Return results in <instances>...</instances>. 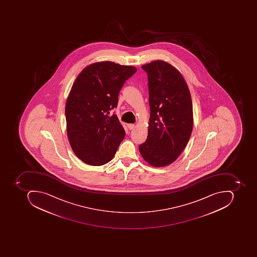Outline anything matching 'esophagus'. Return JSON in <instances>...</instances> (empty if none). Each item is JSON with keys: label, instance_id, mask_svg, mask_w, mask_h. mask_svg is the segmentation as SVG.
I'll return each mask as SVG.
<instances>
[{"label": "esophagus", "instance_id": "obj_1", "mask_svg": "<svg viewBox=\"0 0 257 257\" xmlns=\"http://www.w3.org/2000/svg\"><path fill=\"white\" fill-rule=\"evenodd\" d=\"M127 127H128V129L129 130H134L135 129V124H127Z\"/></svg>", "mask_w": 257, "mask_h": 257}]
</instances>
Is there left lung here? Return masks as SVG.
Masks as SVG:
<instances>
[{
  "label": "left lung",
  "instance_id": "8db88e82",
  "mask_svg": "<svg viewBox=\"0 0 257 257\" xmlns=\"http://www.w3.org/2000/svg\"><path fill=\"white\" fill-rule=\"evenodd\" d=\"M148 73L151 109L148 135L140 145L154 167L171 165L184 151L193 128V108L183 76L171 64L157 60L141 66Z\"/></svg>",
  "mask_w": 257,
  "mask_h": 257
}]
</instances>
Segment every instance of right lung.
<instances>
[{
	"label": "right lung",
	"instance_id": "right-lung-1",
	"mask_svg": "<svg viewBox=\"0 0 257 257\" xmlns=\"http://www.w3.org/2000/svg\"><path fill=\"white\" fill-rule=\"evenodd\" d=\"M134 66L99 62L85 68L72 85L66 103V131L74 154L92 166L113 158L125 131L116 114L121 88L136 72Z\"/></svg>",
	"mask_w": 257,
	"mask_h": 257
}]
</instances>
